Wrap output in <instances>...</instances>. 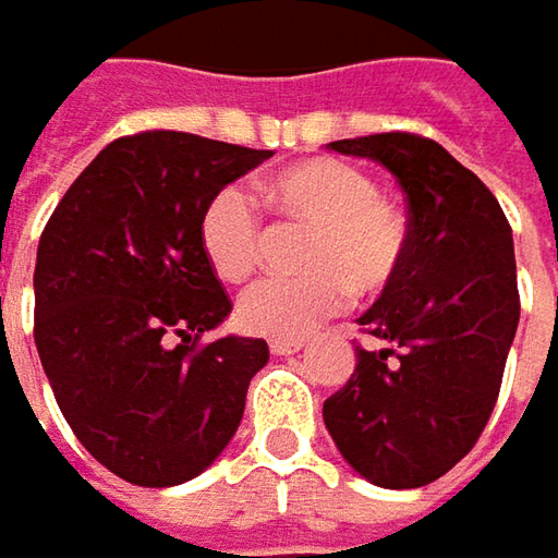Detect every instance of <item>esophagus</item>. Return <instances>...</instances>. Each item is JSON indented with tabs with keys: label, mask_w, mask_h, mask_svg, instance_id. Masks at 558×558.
I'll return each mask as SVG.
<instances>
[{
	"label": "esophagus",
	"mask_w": 558,
	"mask_h": 558,
	"mask_svg": "<svg viewBox=\"0 0 558 558\" xmlns=\"http://www.w3.org/2000/svg\"><path fill=\"white\" fill-rule=\"evenodd\" d=\"M301 348H304V341H282V338H272V341H269V354L276 356L298 354Z\"/></svg>",
	"instance_id": "1"
}]
</instances>
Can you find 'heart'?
<instances>
[{
    "label": "heart",
    "mask_w": 558,
    "mask_h": 558,
    "mask_svg": "<svg viewBox=\"0 0 558 558\" xmlns=\"http://www.w3.org/2000/svg\"><path fill=\"white\" fill-rule=\"evenodd\" d=\"M267 202L313 229L304 279H264L239 298V326L251 335L298 341L338 313L351 291L375 294L395 282L407 257V220L381 202L375 183L351 163L311 158L264 183ZM198 242L223 282H245L260 257V217L239 185L210 195Z\"/></svg>",
    "instance_id": "b5f03b06"
}]
</instances>
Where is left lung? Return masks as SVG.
<instances>
[{
	"mask_svg": "<svg viewBox=\"0 0 558 558\" xmlns=\"http://www.w3.org/2000/svg\"><path fill=\"white\" fill-rule=\"evenodd\" d=\"M326 148L381 163L410 220L403 267L356 319L385 348H356L323 422L360 478L422 487L475 447L500 395L519 329L512 229L490 189L438 142L375 133Z\"/></svg>",
	"mask_w": 558,
	"mask_h": 558,
	"instance_id": "left-lung-1",
	"label": "left lung"
}]
</instances>
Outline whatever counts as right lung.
I'll use <instances>...</instances> for the list:
<instances>
[{
  "label": "right lung",
  "mask_w": 558,
  "mask_h": 558,
  "mask_svg": "<svg viewBox=\"0 0 558 558\" xmlns=\"http://www.w3.org/2000/svg\"><path fill=\"white\" fill-rule=\"evenodd\" d=\"M272 151L151 130L105 145L58 202L33 272L36 351L80 444L118 478L173 487L232 440L264 338L232 313L204 257V204Z\"/></svg>",
  "instance_id": "right-lung-1"
}]
</instances>
